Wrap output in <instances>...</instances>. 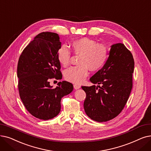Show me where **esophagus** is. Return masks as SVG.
Masks as SVG:
<instances>
[{
  "label": "esophagus",
  "mask_w": 151,
  "mask_h": 151,
  "mask_svg": "<svg viewBox=\"0 0 151 151\" xmlns=\"http://www.w3.org/2000/svg\"><path fill=\"white\" fill-rule=\"evenodd\" d=\"M73 87L75 89H80L81 88L80 86H79V85H77V84H74Z\"/></svg>",
  "instance_id": "1"
}]
</instances>
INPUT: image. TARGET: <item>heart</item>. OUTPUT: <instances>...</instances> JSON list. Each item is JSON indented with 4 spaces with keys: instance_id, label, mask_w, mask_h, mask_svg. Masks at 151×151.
Wrapping results in <instances>:
<instances>
[{
    "instance_id": "obj_1",
    "label": "heart",
    "mask_w": 151,
    "mask_h": 151,
    "mask_svg": "<svg viewBox=\"0 0 151 151\" xmlns=\"http://www.w3.org/2000/svg\"><path fill=\"white\" fill-rule=\"evenodd\" d=\"M71 49L76 55H80L79 66L71 67L65 72V78L68 81L81 84L88 75V68L93 71L100 70L106 63L109 51L103 44H97L91 39L83 37L76 39L71 44ZM58 60L64 67L70 63V51L65 46L58 50Z\"/></svg>"
}]
</instances>
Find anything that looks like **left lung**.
Returning a JSON list of instances; mask_svg holds the SVG:
<instances>
[{
  "mask_svg": "<svg viewBox=\"0 0 151 151\" xmlns=\"http://www.w3.org/2000/svg\"><path fill=\"white\" fill-rule=\"evenodd\" d=\"M134 67L133 55L125 45H111L106 63L90 78L98 86H81L86 94L84 109L90 119L104 122L120 114L132 89Z\"/></svg>",
  "mask_w": 151,
  "mask_h": 151,
  "instance_id": "obj_1",
  "label": "left lung"
}]
</instances>
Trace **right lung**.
<instances>
[{
  "mask_svg": "<svg viewBox=\"0 0 151 151\" xmlns=\"http://www.w3.org/2000/svg\"><path fill=\"white\" fill-rule=\"evenodd\" d=\"M61 42L58 34L42 32L24 48L17 67L18 91L25 108L37 119L47 120L60 113L62 98L69 94L73 85L63 81L55 88L49 80H61L58 50Z\"/></svg>",
  "mask_w": 151,
  "mask_h": 151,
  "instance_id": "add662e5",
  "label": "right lung"
}]
</instances>
